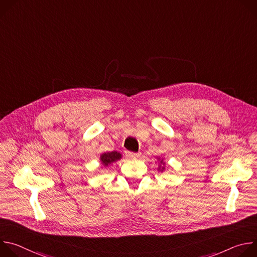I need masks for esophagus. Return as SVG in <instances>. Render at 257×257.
<instances>
[{
  "instance_id": "esophagus-1",
  "label": "esophagus",
  "mask_w": 257,
  "mask_h": 257,
  "mask_svg": "<svg viewBox=\"0 0 257 257\" xmlns=\"http://www.w3.org/2000/svg\"><path fill=\"white\" fill-rule=\"evenodd\" d=\"M125 155H126V157L128 158V159H136V158H138V157H140V153H131V152H126L125 153Z\"/></svg>"
}]
</instances>
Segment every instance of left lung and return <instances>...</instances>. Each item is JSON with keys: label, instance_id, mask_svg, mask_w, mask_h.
Wrapping results in <instances>:
<instances>
[{"label": "left lung", "instance_id": "left-lung-1", "mask_svg": "<svg viewBox=\"0 0 257 257\" xmlns=\"http://www.w3.org/2000/svg\"><path fill=\"white\" fill-rule=\"evenodd\" d=\"M161 164H162V165H161V168H160V169L163 171V170L165 169V168H164V165H165V163H163V161H161Z\"/></svg>", "mask_w": 257, "mask_h": 257}]
</instances>
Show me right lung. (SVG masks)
<instances>
[{
  "label": "right lung",
  "instance_id": "right-lung-1",
  "mask_svg": "<svg viewBox=\"0 0 257 257\" xmlns=\"http://www.w3.org/2000/svg\"><path fill=\"white\" fill-rule=\"evenodd\" d=\"M121 159V155L117 152H111V153H106V154H102L100 156V161L101 164L105 167H107L109 164H112L113 162H116L118 160Z\"/></svg>",
  "mask_w": 257,
  "mask_h": 257
}]
</instances>
